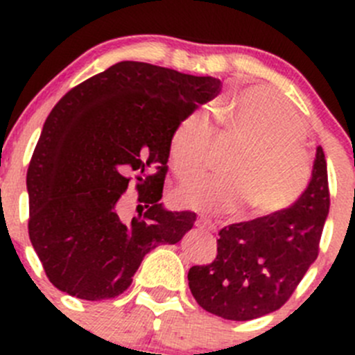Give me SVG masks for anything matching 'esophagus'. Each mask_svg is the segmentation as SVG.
I'll return each mask as SVG.
<instances>
[{
    "label": "esophagus",
    "mask_w": 355,
    "mask_h": 355,
    "mask_svg": "<svg viewBox=\"0 0 355 355\" xmlns=\"http://www.w3.org/2000/svg\"><path fill=\"white\" fill-rule=\"evenodd\" d=\"M196 225H198V228H200V230H206V232H213L214 228H216V225H214L213 221L207 220V218H204V216L198 218Z\"/></svg>",
    "instance_id": "1"
}]
</instances>
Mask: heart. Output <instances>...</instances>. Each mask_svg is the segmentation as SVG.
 I'll list each match as a JSON object with an SVG mask.
<instances>
[{
  "instance_id": "b5f03b06",
  "label": "heart",
  "mask_w": 355,
  "mask_h": 355,
  "mask_svg": "<svg viewBox=\"0 0 355 355\" xmlns=\"http://www.w3.org/2000/svg\"><path fill=\"white\" fill-rule=\"evenodd\" d=\"M213 111L220 130L242 144L230 168L234 178L187 182L175 192L177 206L207 214H232L250 202V211L257 216L292 206L311 177L309 156L300 144L306 135L302 116L266 87L223 96ZM213 141L214 128L206 111L185 114L170 137V164L177 177L202 173Z\"/></svg>"
}]
</instances>
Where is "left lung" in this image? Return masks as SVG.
Wrapping results in <instances>:
<instances>
[{"instance_id":"obj_1","label":"left lung","mask_w":355,"mask_h":355,"mask_svg":"<svg viewBox=\"0 0 355 355\" xmlns=\"http://www.w3.org/2000/svg\"><path fill=\"white\" fill-rule=\"evenodd\" d=\"M328 209L327 159L318 146L309 185L292 206L225 227L213 263L189 270L199 306L232 321L280 309L316 261Z\"/></svg>"}]
</instances>
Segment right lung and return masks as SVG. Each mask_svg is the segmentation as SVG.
Masks as SVG:
<instances>
[{"mask_svg":"<svg viewBox=\"0 0 355 355\" xmlns=\"http://www.w3.org/2000/svg\"><path fill=\"white\" fill-rule=\"evenodd\" d=\"M220 89L213 77L120 62L56 103L27 171L28 237L56 288L113 299L130 287L146 254L194 227L196 213L159 202L170 137ZM134 171L146 211L123 222L117 200Z\"/></svg>","mask_w":355,"mask_h":355,"instance_id":"right-lung-1","label":"right lung"}]
</instances>
